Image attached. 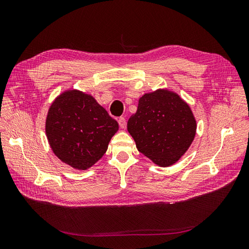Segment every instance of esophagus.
I'll return each mask as SVG.
<instances>
[{
    "instance_id": "1",
    "label": "esophagus",
    "mask_w": 249,
    "mask_h": 249,
    "mask_svg": "<svg viewBox=\"0 0 249 249\" xmlns=\"http://www.w3.org/2000/svg\"><path fill=\"white\" fill-rule=\"evenodd\" d=\"M118 122H119V125H120L121 128H125V127H126V120H125V118H123V117L119 118Z\"/></svg>"
}]
</instances>
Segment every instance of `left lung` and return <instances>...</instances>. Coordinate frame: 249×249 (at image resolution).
Segmentation results:
<instances>
[{
  "instance_id": "1",
  "label": "left lung",
  "mask_w": 249,
  "mask_h": 249,
  "mask_svg": "<svg viewBox=\"0 0 249 249\" xmlns=\"http://www.w3.org/2000/svg\"><path fill=\"white\" fill-rule=\"evenodd\" d=\"M127 129L138 150L159 166H170L194 141L196 124L190 107L168 90L145 93Z\"/></svg>"
}]
</instances>
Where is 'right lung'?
<instances>
[{"label":"right lung","mask_w":249,"mask_h":249,"mask_svg":"<svg viewBox=\"0 0 249 249\" xmlns=\"http://www.w3.org/2000/svg\"><path fill=\"white\" fill-rule=\"evenodd\" d=\"M119 124L91 95L78 90L62 93L50 106L46 135L54 155L75 169L99 161Z\"/></svg>","instance_id":"add662e5"}]
</instances>
